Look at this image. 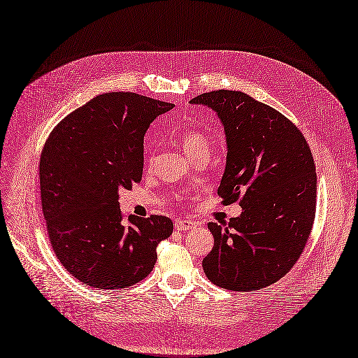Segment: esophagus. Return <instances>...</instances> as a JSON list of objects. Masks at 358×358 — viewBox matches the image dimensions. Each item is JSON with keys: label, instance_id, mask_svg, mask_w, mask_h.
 <instances>
[{"label": "esophagus", "instance_id": "1", "mask_svg": "<svg viewBox=\"0 0 358 358\" xmlns=\"http://www.w3.org/2000/svg\"><path fill=\"white\" fill-rule=\"evenodd\" d=\"M176 229L180 231H189L194 229V222L186 220H176Z\"/></svg>", "mask_w": 358, "mask_h": 358}]
</instances>
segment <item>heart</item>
Instances as JSON below:
<instances>
[{
    "label": "heart",
    "mask_w": 358,
    "mask_h": 358,
    "mask_svg": "<svg viewBox=\"0 0 358 358\" xmlns=\"http://www.w3.org/2000/svg\"><path fill=\"white\" fill-rule=\"evenodd\" d=\"M180 141L187 156L199 152H209L210 148H213V143H210L209 137L199 131H184L180 137Z\"/></svg>",
    "instance_id": "obj_1"
}]
</instances>
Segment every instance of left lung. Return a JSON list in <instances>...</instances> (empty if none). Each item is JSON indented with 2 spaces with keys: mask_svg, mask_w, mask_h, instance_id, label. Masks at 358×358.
Returning a JSON list of instances; mask_svg holds the SVG:
<instances>
[{
  "mask_svg": "<svg viewBox=\"0 0 358 358\" xmlns=\"http://www.w3.org/2000/svg\"><path fill=\"white\" fill-rule=\"evenodd\" d=\"M217 112L227 161L218 194L242 214L209 222L214 248L202 261L208 279L239 292L267 287L294 267L315 217L317 176L302 132L280 112L242 91L218 90L190 100Z\"/></svg>",
  "mask_w": 358,
  "mask_h": 358,
  "instance_id": "8db88e82",
  "label": "left lung"
}]
</instances>
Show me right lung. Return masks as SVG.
<instances>
[{
	"label": "right lung",
	"mask_w": 358,
	"mask_h": 358,
	"mask_svg": "<svg viewBox=\"0 0 358 358\" xmlns=\"http://www.w3.org/2000/svg\"><path fill=\"white\" fill-rule=\"evenodd\" d=\"M172 103L136 92L100 94L52 129L39 161L50 243L62 266L87 286L116 290L153 270L156 248L172 234L164 215L128 221L119 190L143 176V140Z\"/></svg>",
	"instance_id": "obj_1"
}]
</instances>
